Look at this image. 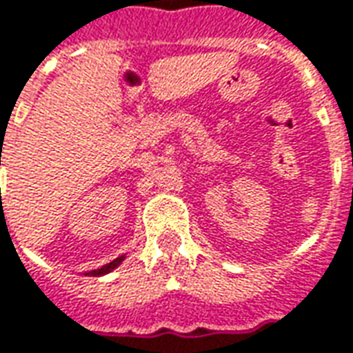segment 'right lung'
<instances>
[{
  "label": "right lung",
  "instance_id": "1",
  "mask_svg": "<svg viewBox=\"0 0 353 353\" xmlns=\"http://www.w3.org/2000/svg\"><path fill=\"white\" fill-rule=\"evenodd\" d=\"M124 260V256H118L116 260H112V262H108V264H105L103 268H99V270H91L89 274L91 276H105V274H108V272H112L116 268V266H120V262Z\"/></svg>",
  "mask_w": 353,
  "mask_h": 353
}]
</instances>
